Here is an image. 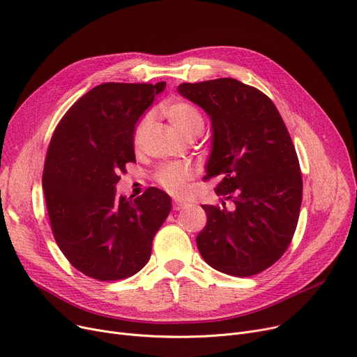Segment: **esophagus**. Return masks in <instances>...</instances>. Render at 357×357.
I'll return each instance as SVG.
<instances>
[{
    "label": "esophagus",
    "mask_w": 357,
    "mask_h": 357,
    "mask_svg": "<svg viewBox=\"0 0 357 357\" xmlns=\"http://www.w3.org/2000/svg\"><path fill=\"white\" fill-rule=\"evenodd\" d=\"M185 206H187V203H184V202H180V200H174V202H173V210H174V211H180V210H183Z\"/></svg>",
    "instance_id": "obj_1"
}]
</instances>
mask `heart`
Masks as SVG:
<instances>
[{
	"label": "heart",
	"instance_id": "heart-1",
	"mask_svg": "<svg viewBox=\"0 0 357 357\" xmlns=\"http://www.w3.org/2000/svg\"><path fill=\"white\" fill-rule=\"evenodd\" d=\"M164 114L172 124L187 139L197 137L204 128V119L199 109L185 101H174L166 105ZM151 117L146 116L134 132V146L140 147L149 130ZM191 177V169L184 162H173L164 166L157 173V181L173 195H181L185 190V183Z\"/></svg>",
	"mask_w": 357,
	"mask_h": 357
}]
</instances>
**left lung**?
<instances>
[{
	"label": "left lung",
	"mask_w": 357,
	"mask_h": 357,
	"mask_svg": "<svg viewBox=\"0 0 357 357\" xmlns=\"http://www.w3.org/2000/svg\"><path fill=\"white\" fill-rule=\"evenodd\" d=\"M177 91L208 116L204 178L220 176L215 195L234 203V210L202 206L199 252L218 271L253 276L283 256L298 220L303 181L289 131L267 96L234 78L183 83Z\"/></svg>",
	"instance_id": "left-lung-1"
}]
</instances>
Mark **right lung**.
Returning a JSON list of instances; mask_svg holds the SVG:
<instances>
[{
	"mask_svg": "<svg viewBox=\"0 0 357 357\" xmlns=\"http://www.w3.org/2000/svg\"><path fill=\"white\" fill-rule=\"evenodd\" d=\"M166 83H104L61 119L48 146L43 190L51 229L67 260L97 280L140 271L172 199L150 187L134 200L117 196L126 164L135 161L134 131Z\"/></svg>",
	"mask_w": 357,
	"mask_h": 357,
	"instance_id": "1",
	"label": "right lung"
}]
</instances>
